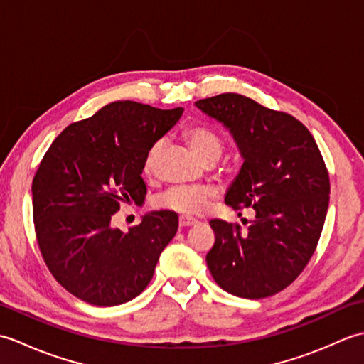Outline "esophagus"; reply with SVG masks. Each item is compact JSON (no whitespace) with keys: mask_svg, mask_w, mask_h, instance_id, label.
I'll return each instance as SVG.
<instances>
[{"mask_svg":"<svg viewBox=\"0 0 364 364\" xmlns=\"http://www.w3.org/2000/svg\"><path fill=\"white\" fill-rule=\"evenodd\" d=\"M196 223H197V222H196L194 219H189V218H180V220H178V225H180V228L194 227Z\"/></svg>","mask_w":364,"mask_h":364,"instance_id":"1","label":"esophagus"}]
</instances>
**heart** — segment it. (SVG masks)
I'll return each mask as SVG.
<instances>
[{
	"mask_svg": "<svg viewBox=\"0 0 364 364\" xmlns=\"http://www.w3.org/2000/svg\"><path fill=\"white\" fill-rule=\"evenodd\" d=\"M184 137L189 142L191 149L194 150V153L202 161L210 158L219 159L222 153V139L214 129L203 125H194L184 131ZM161 146L162 141L154 142L150 146L144 164L146 172H150L153 168L154 159H156ZM213 197L214 191L206 186H173L158 197L156 205L159 208H164V210L176 211L186 215H198L206 210Z\"/></svg>",
	"mask_w": 364,
	"mask_h": 364,
	"instance_id": "obj_1",
	"label": "heart"
}]
</instances>
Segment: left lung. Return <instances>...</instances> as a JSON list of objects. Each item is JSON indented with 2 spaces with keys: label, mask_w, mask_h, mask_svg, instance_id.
I'll use <instances>...</instances> for the list:
<instances>
[{
  "label": "left lung",
  "mask_w": 364,
  "mask_h": 364,
  "mask_svg": "<svg viewBox=\"0 0 364 364\" xmlns=\"http://www.w3.org/2000/svg\"><path fill=\"white\" fill-rule=\"evenodd\" d=\"M196 106L228 129L241 153L225 203L257 213L245 233L228 222H210L215 241L206 264L233 296H274L300 275L321 237L330 200L322 154L297 119L252 98L222 94Z\"/></svg>",
  "instance_id": "left-lung-1"
}]
</instances>
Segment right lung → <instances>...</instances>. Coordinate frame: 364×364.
<instances>
[{"instance_id":"right-lung-1","label":"right lung","mask_w":364,"mask_h":364,"mask_svg":"<svg viewBox=\"0 0 364 364\" xmlns=\"http://www.w3.org/2000/svg\"><path fill=\"white\" fill-rule=\"evenodd\" d=\"M181 114L114 102L67 127L45 153L33 180L37 242L53 277L75 297L115 306L150 283L178 230L176 213H146L127 233L111 220L122 203L145 200L146 153Z\"/></svg>"}]
</instances>
